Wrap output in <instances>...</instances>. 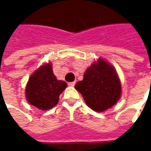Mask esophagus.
Wrapping results in <instances>:
<instances>
[{"label": "esophagus", "mask_w": 151, "mask_h": 151, "mask_svg": "<svg viewBox=\"0 0 151 151\" xmlns=\"http://www.w3.org/2000/svg\"><path fill=\"white\" fill-rule=\"evenodd\" d=\"M75 83H76L75 82H69V83H68V85H69V86H73L75 85Z\"/></svg>", "instance_id": "34e87169"}]
</instances>
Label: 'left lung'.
<instances>
[{"label": "left lung", "instance_id": "8db88e82", "mask_svg": "<svg viewBox=\"0 0 151 151\" xmlns=\"http://www.w3.org/2000/svg\"><path fill=\"white\" fill-rule=\"evenodd\" d=\"M89 108L104 111L116 104L121 94L120 79L113 67L99 59L86 69L83 80L76 83Z\"/></svg>", "mask_w": 151, "mask_h": 151}]
</instances>
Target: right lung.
<instances>
[{"label": "right lung", "instance_id": "right-lung-1", "mask_svg": "<svg viewBox=\"0 0 151 151\" xmlns=\"http://www.w3.org/2000/svg\"><path fill=\"white\" fill-rule=\"evenodd\" d=\"M67 83L57 80L51 64L44 65L29 78L26 95L27 101L41 110H48L57 104L60 95Z\"/></svg>", "mask_w": 151, "mask_h": 151}]
</instances>
